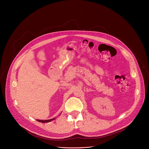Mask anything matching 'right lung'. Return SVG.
Instances as JSON below:
<instances>
[{"label":"right lung","instance_id":"add662e5","mask_svg":"<svg viewBox=\"0 0 149 149\" xmlns=\"http://www.w3.org/2000/svg\"><path fill=\"white\" fill-rule=\"evenodd\" d=\"M55 118H52V119H50V120H37L39 122H41V123H48V122H49L53 120H54Z\"/></svg>","mask_w":149,"mask_h":149}]
</instances>
